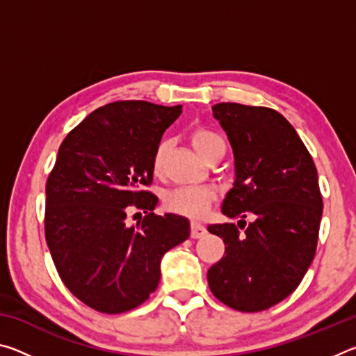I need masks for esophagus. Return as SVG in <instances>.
I'll list each match as a JSON object with an SVG mask.
<instances>
[{"label":"esophagus","mask_w":356,"mask_h":356,"mask_svg":"<svg viewBox=\"0 0 356 356\" xmlns=\"http://www.w3.org/2000/svg\"><path fill=\"white\" fill-rule=\"evenodd\" d=\"M207 234V229L204 227L201 222H191V231H190V236L191 238H201Z\"/></svg>","instance_id":"1"}]
</instances>
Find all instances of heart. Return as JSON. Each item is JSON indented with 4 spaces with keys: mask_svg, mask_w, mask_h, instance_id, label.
Masks as SVG:
<instances>
[{
    "mask_svg": "<svg viewBox=\"0 0 356 356\" xmlns=\"http://www.w3.org/2000/svg\"><path fill=\"white\" fill-rule=\"evenodd\" d=\"M191 146L200 154L202 159L213 152V150H225V141L222 138L216 134V131L210 129H195L190 135ZM168 152V141L163 140L156 144L152 155V171L159 174L163 166L165 155ZM215 197L213 188L206 185H186V186H177L166 191L163 195V207L168 212L188 216V218H201L206 215Z\"/></svg>",
    "mask_w": 356,
    "mask_h": 356,
    "instance_id": "obj_1",
    "label": "heart"
}]
</instances>
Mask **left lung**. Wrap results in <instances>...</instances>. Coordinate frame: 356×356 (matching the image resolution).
I'll list each match as a JSON object with an SVG mask.
<instances>
[{"mask_svg":"<svg viewBox=\"0 0 356 356\" xmlns=\"http://www.w3.org/2000/svg\"><path fill=\"white\" fill-rule=\"evenodd\" d=\"M213 118L234 150L236 180L221 212L234 222L207 229L225 242L209 268L212 293L229 308L257 312L289 297L314 259L322 218L317 170L289 120L272 108L216 104ZM250 214L253 221L246 225Z\"/></svg>","mask_w":356,"mask_h":356,"instance_id":"8db88e82","label":"left lung"}]
</instances>
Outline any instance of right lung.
Segmentation results:
<instances>
[{"mask_svg": "<svg viewBox=\"0 0 356 356\" xmlns=\"http://www.w3.org/2000/svg\"><path fill=\"white\" fill-rule=\"evenodd\" d=\"M182 106L144 100L100 106L65 136L45 193V238L65 287L84 305L120 314L144 303L166 251L185 242V216L155 215L152 155ZM147 213L135 227L128 210Z\"/></svg>", "mask_w": 356, "mask_h": 356, "instance_id": "obj_1", "label": "right lung"}]
</instances>
